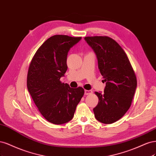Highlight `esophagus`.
I'll return each mask as SVG.
<instances>
[{"mask_svg": "<svg viewBox=\"0 0 156 156\" xmlns=\"http://www.w3.org/2000/svg\"><path fill=\"white\" fill-rule=\"evenodd\" d=\"M93 93V91L91 90H85V95H89Z\"/></svg>", "mask_w": 156, "mask_h": 156, "instance_id": "obj_1", "label": "esophagus"}]
</instances>
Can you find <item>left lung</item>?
<instances>
[{
    "instance_id": "1",
    "label": "left lung",
    "mask_w": 156,
    "mask_h": 156,
    "mask_svg": "<svg viewBox=\"0 0 156 156\" xmlns=\"http://www.w3.org/2000/svg\"><path fill=\"white\" fill-rule=\"evenodd\" d=\"M85 40L96 53L105 82L104 93H94L98 98L93 109L94 117L100 122L112 124L131 106L137 78L126 54L116 41L108 36H88Z\"/></svg>"
}]
</instances>
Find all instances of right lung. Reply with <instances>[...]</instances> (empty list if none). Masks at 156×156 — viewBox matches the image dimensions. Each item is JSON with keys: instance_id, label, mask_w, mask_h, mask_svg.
I'll return each instance as SVG.
<instances>
[{"instance_id": "right-lung-1", "label": "right lung", "mask_w": 156, "mask_h": 156, "mask_svg": "<svg viewBox=\"0 0 156 156\" xmlns=\"http://www.w3.org/2000/svg\"><path fill=\"white\" fill-rule=\"evenodd\" d=\"M81 37L55 35L47 39L33 56L27 74V87L39 112L48 122L71 120L84 89H73L60 78L67 70V53Z\"/></svg>"}]
</instances>
